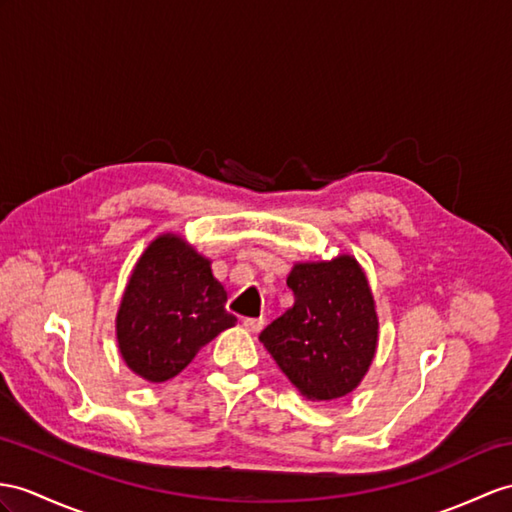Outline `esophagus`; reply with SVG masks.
<instances>
[{
  "instance_id": "obj_1",
  "label": "esophagus",
  "mask_w": 512,
  "mask_h": 512,
  "mask_svg": "<svg viewBox=\"0 0 512 512\" xmlns=\"http://www.w3.org/2000/svg\"><path fill=\"white\" fill-rule=\"evenodd\" d=\"M263 326H265V319H243V328L252 334L263 330Z\"/></svg>"
}]
</instances>
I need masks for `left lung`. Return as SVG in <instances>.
<instances>
[{"label":"left lung","instance_id":"left-lung-1","mask_svg":"<svg viewBox=\"0 0 512 512\" xmlns=\"http://www.w3.org/2000/svg\"><path fill=\"white\" fill-rule=\"evenodd\" d=\"M293 306L260 332V343L310 402H330L363 382L378 350L376 299L352 254L295 263Z\"/></svg>","mask_w":512,"mask_h":512}]
</instances>
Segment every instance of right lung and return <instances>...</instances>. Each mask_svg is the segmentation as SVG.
Here are the masks:
<instances>
[{
  "label": "right lung",
  "instance_id": "obj_1",
  "mask_svg": "<svg viewBox=\"0 0 512 512\" xmlns=\"http://www.w3.org/2000/svg\"><path fill=\"white\" fill-rule=\"evenodd\" d=\"M210 265L173 232L143 249L115 319L119 354L136 376L154 384L176 378L204 345L234 326L228 293Z\"/></svg>",
  "mask_w": 512,
  "mask_h": 512
}]
</instances>
